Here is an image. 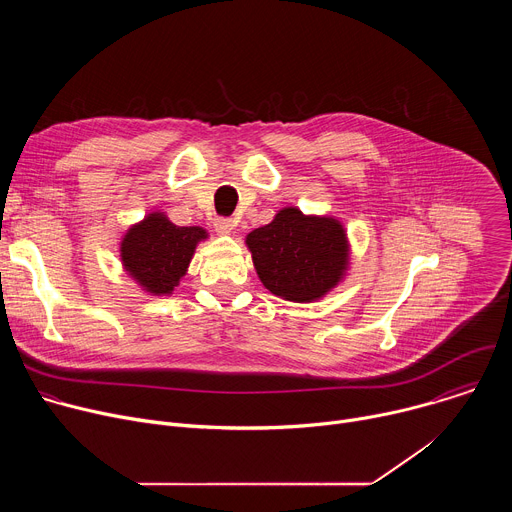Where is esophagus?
Returning a JSON list of instances; mask_svg holds the SVG:
<instances>
[{"mask_svg":"<svg viewBox=\"0 0 512 512\" xmlns=\"http://www.w3.org/2000/svg\"><path fill=\"white\" fill-rule=\"evenodd\" d=\"M214 229L218 231V233H231L233 229H235V221L233 218H229V216H216L214 218Z\"/></svg>","mask_w":512,"mask_h":512,"instance_id":"esophagus-1","label":"esophagus"}]
</instances>
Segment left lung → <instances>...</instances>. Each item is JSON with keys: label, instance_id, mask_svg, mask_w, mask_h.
Returning <instances> with one entry per match:
<instances>
[{"label": "left lung", "instance_id": "obj_1", "mask_svg": "<svg viewBox=\"0 0 512 512\" xmlns=\"http://www.w3.org/2000/svg\"><path fill=\"white\" fill-rule=\"evenodd\" d=\"M259 279L271 294L312 302L332 289L346 269L348 245L334 218L283 208L273 221L247 235Z\"/></svg>", "mask_w": 512, "mask_h": 512}]
</instances>
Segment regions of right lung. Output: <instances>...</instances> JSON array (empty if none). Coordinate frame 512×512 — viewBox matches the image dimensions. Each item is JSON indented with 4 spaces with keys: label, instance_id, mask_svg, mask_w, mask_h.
<instances>
[{
    "label": "right lung",
    "instance_id": "add662e5",
    "mask_svg": "<svg viewBox=\"0 0 512 512\" xmlns=\"http://www.w3.org/2000/svg\"><path fill=\"white\" fill-rule=\"evenodd\" d=\"M204 237L200 227H176L164 214L154 212L129 229L121 243V259L150 294H172L186 273L196 243Z\"/></svg>",
    "mask_w": 512,
    "mask_h": 512
}]
</instances>
